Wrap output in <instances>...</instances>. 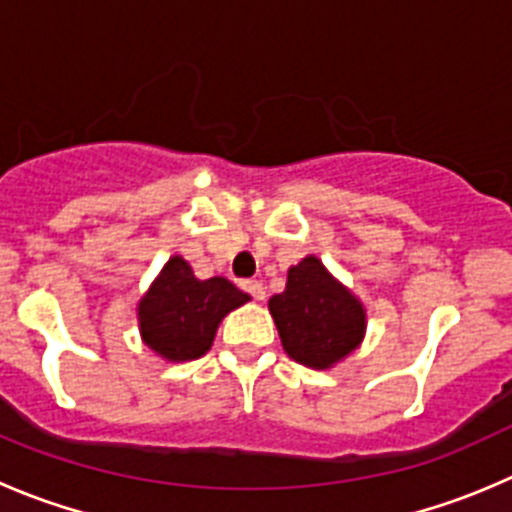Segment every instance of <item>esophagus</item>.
<instances>
[{
    "label": "esophagus",
    "instance_id": "esophagus-1",
    "mask_svg": "<svg viewBox=\"0 0 512 512\" xmlns=\"http://www.w3.org/2000/svg\"><path fill=\"white\" fill-rule=\"evenodd\" d=\"M245 290L250 292V295L255 297V300H265V285H262V282H257V280L245 282Z\"/></svg>",
    "mask_w": 512,
    "mask_h": 512
}]
</instances>
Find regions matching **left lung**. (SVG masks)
Here are the masks:
<instances>
[{
	"label": "left lung",
	"mask_w": 512,
	"mask_h": 512,
	"mask_svg": "<svg viewBox=\"0 0 512 512\" xmlns=\"http://www.w3.org/2000/svg\"><path fill=\"white\" fill-rule=\"evenodd\" d=\"M270 315L282 350L312 370H330L362 345L367 312L360 297L342 285L317 255L287 270V285L272 295Z\"/></svg>",
	"instance_id": "obj_1"
}]
</instances>
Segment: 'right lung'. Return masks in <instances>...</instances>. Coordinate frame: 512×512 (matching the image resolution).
<instances>
[{
  "label": "right lung",
  "mask_w": 512,
  "mask_h": 512,
  "mask_svg": "<svg viewBox=\"0 0 512 512\" xmlns=\"http://www.w3.org/2000/svg\"><path fill=\"white\" fill-rule=\"evenodd\" d=\"M250 295L225 277L197 280L190 262L172 255L137 302L142 342L167 362H190L212 347L220 322Z\"/></svg>",
  "instance_id": "add662e5"
}]
</instances>
